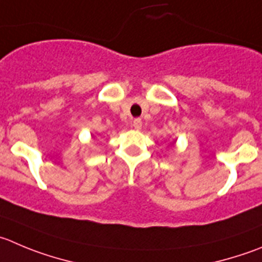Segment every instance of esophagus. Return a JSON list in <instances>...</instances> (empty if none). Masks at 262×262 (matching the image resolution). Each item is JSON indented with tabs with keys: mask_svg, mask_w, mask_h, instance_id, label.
Masks as SVG:
<instances>
[{
	"mask_svg": "<svg viewBox=\"0 0 262 262\" xmlns=\"http://www.w3.org/2000/svg\"><path fill=\"white\" fill-rule=\"evenodd\" d=\"M133 126L135 129H140L141 126H143V122H141L140 118H136L133 121Z\"/></svg>",
	"mask_w": 262,
	"mask_h": 262,
	"instance_id": "34e87169",
	"label": "esophagus"
}]
</instances>
